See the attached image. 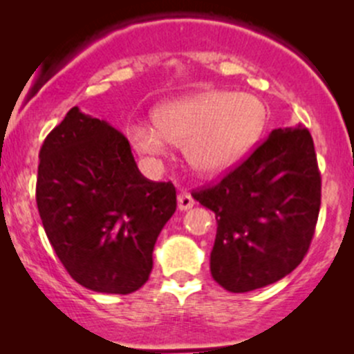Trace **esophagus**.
Here are the masks:
<instances>
[{
  "label": "esophagus",
  "instance_id": "obj_1",
  "mask_svg": "<svg viewBox=\"0 0 354 354\" xmlns=\"http://www.w3.org/2000/svg\"><path fill=\"white\" fill-rule=\"evenodd\" d=\"M194 205H195V200L190 194H188V192H181V194L178 195V209L180 210H188Z\"/></svg>",
  "mask_w": 354,
  "mask_h": 354
}]
</instances>
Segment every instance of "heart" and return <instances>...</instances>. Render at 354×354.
<instances>
[{"label":"heart","mask_w":354,"mask_h":354,"mask_svg":"<svg viewBox=\"0 0 354 354\" xmlns=\"http://www.w3.org/2000/svg\"><path fill=\"white\" fill-rule=\"evenodd\" d=\"M266 123V106L255 95L202 91L164 102L154 111V124H130L127 135L140 156L159 159L171 144L183 145L192 169L221 176L250 154Z\"/></svg>","instance_id":"1"}]
</instances>
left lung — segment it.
Returning a JSON list of instances; mask_svg holds the SVG:
<instances>
[{"label": "left lung", "mask_w": 354, "mask_h": 354, "mask_svg": "<svg viewBox=\"0 0 354 354\" xmlns=\"http://www.w3.org/2000/svg\"><path fill=\"white\" fill-rule=\"evenodd\" d=\"M194 198L216 214L210 274L217 284L248 292L283 279L308 252L319 217L312 135L301 124L272 130L245 162Z\"/></svg>", "instance_id": "8db88e82"}]
</instances>
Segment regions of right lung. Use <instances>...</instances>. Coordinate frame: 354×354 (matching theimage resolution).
<instances>
[{
  "label": "right lung",
  "mask_w": 354,
  "mask_h": 354,
  "mask_svg": "<svg viewBox=\"0 0 354 354\" xmlns=\"http://www.w3.org/2000/svg\"><path fill=\"white\" fill-rule=\"evenodd\" d=\"M35 198L68 274L108 295L147 283L157 236L176 210L173 183L149 181L124 135L77 106L42 144Z\"/></svg>",
  "instance_id": "right-lung-1"
}]
</instances>
